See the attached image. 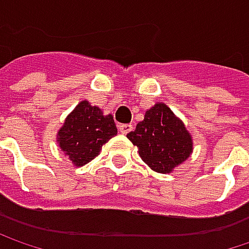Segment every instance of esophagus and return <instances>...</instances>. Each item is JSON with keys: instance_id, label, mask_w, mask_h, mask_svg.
<instances>
[{"instance_id": "34e87169", "label": "esophagus", "mask_w": 249, "mask_h": 249, "mask_svg": "<svg viewBox=\"0 0 249 249\" xmlns=\"http://www.w3.org/2000/svg\"><path fill=\"white\" fill-rule=\"evenodd\" d=\"M118 129H120V132L121 134H128L131 129H132V125L131 124H121L118 125Z\"/></svg>"}]
</instances>
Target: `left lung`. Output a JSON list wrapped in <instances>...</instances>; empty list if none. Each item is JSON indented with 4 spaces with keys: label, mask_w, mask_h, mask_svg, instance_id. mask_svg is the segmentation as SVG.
<instances>
[{
    "label": "left lung",
    "mask_w": 249,
    "mask_h": 249,
    "mask_svg": "<svg viewBox=\"0 0 249 249\" xmlns=\"http://www.w3.org/2000/svg\"><path fill=\"white\" fill-rule=\"evenodd\" d=\"M126 138L138 147L141 160L157 173H172L193 151L184 124L166 104H156Z\"/></svg>",
    "instance_id": "obj_1"
}]
</instances>
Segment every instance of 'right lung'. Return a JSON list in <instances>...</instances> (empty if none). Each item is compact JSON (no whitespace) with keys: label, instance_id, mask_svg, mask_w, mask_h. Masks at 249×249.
Returning a JSON list of instances; mask_svg holds the SVG:
<instances>
[{"label":"right lung","instance_id":"add662e5","mask_svg":"<svg viewBox=\"0 0 249 249\" xmlns=\"http://www.w3.org/2000/svg\"><path fill=\"white\" fill-rule=\"evenodd\" d=\"M114 135H117L114 117L104 115L98 107L82 101L59 129L57 144L76 167H80L93 160Z\"/></svg>","mask_w":249,"mask_h":249}]
</instances>
